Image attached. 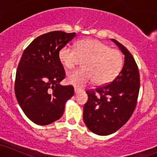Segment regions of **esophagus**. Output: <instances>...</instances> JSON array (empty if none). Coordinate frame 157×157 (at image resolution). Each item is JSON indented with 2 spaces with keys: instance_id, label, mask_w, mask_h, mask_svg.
Masks as SVG:
<instances>
[{
  "instance_id": "esophagus-1",
  "label": "esophagus",
  "mask_w": 157,
  "mask_h": 157,
  "mask_svg": "<svg viewBox=\"0 0 157 157\" xmlns=\"http://www.w3.org/2000/svg\"><path fill=\"white\" fill-rule=\"evenodd\" d=\"M81 91H82V90L80 89H77V88H75V94L80 93V92H81Z\"/></svg>"
}]
</instances>
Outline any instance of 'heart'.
Segmentation results:
<instances>
[{
  "label": "heart",
  "instance_id": "obj_1",
  "mask_svg": "<svg viewBox=\"0 0 157 157\" xmlns=\"http://www.w3.org/2000/svg\"><path fill=\"white\" fill-rule=\"evenodd\" d=\"M59 60L66 68L75 67L80 60L84 68L66 75V82L82 88L94 81L96 85H106L118 76L123 66V56L117 49L95 39L79 41L75 48L66 45L60 50Z\"/></svg>",
  "mask_w": 157,
  "mask_h": 157
}]
</instances>
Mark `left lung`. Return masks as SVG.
<instances>
[{
  "instance_id": "1",
  "label": "left lung",
  "mask_w": 157,
  "mask_h": 157,
  "mask_svg": "<svg viewBox=\"0 0 157 157\" xmlns=\"http://www.w3.org/2000/svg\"><path fill=\"white\" fill-rule=\"evenodd\" d=\"M111 40L125 55L123 67L109 84L86 91L89 99L83 109L85 124L91 132L101 136L116 132L130 119L140 86L138 66L132 55L116 40Z\"/></svg>"
}]
</instances>
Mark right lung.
Returning a JSON list of instances; mask_svg holds the SVG:
<instances>
[{"mask_svg":"<svg viewBox=\"0 0 157 157\" xmlns=\"http://www.w3.org/2000/svg\"><path fill=\"white\" fill-rule=\"evenodd\" d=\"M75 36V32H50L35 38L23 52L15 92L23 111L34 123L46 125L59 120L66 101L74 95L72 86L60 84L66 74L58 54Z\"/></svg>","mask_w":157,"mask_h":157,"instance_id":"obj_1","label":"right lung"}]
</instances>
